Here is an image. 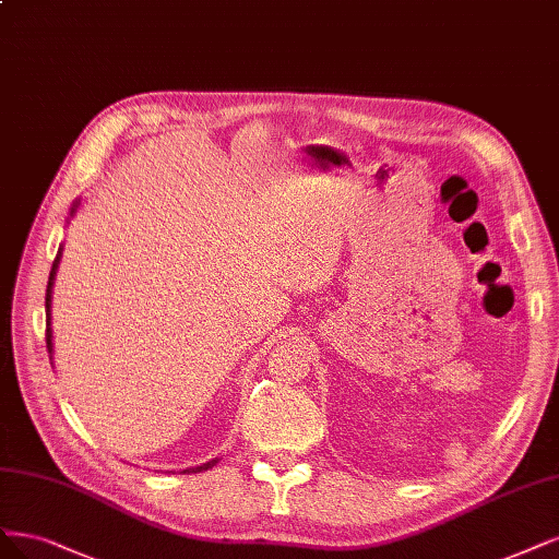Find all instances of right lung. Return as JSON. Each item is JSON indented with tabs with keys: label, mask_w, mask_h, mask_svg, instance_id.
Wrapping results in <instances>:
<instances>
[{
	"label": "right lung",
	"mask_w": 559,
	"mask_h": 559,
	"mask_svg": "<svg viewBox=\"0 0 559 559\" xmlns=\"http://www.w3.org/2000/svg\"><path fill=\"white\" fill-rule=\"evenodd\" d=\"M79 205H81V201H75V203L71 205L69 219L75 215V210H79ZM62 249H64V245H60V249H57V257H55V261H52V267H50L48 288H46V344H48V354H50V358H52V317H50V305H52V286H55V277H57V267H60ZM217 463H219V457H213V460H207V463H203V465H197V467H187V469H182V474H197V472L213 469Z\"/></svg>",
	"instance_id": "1"
}]
</instances>
